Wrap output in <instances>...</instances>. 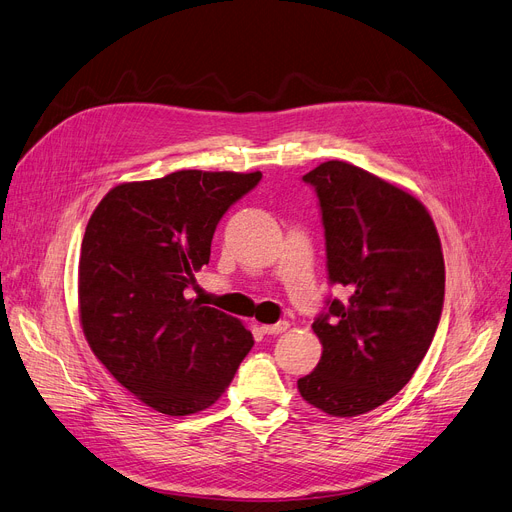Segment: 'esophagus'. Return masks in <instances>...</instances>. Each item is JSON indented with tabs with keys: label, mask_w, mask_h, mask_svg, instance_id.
Returning a JSON list of instances; mask_svg holds the SVG:
<instances>
[{
	"label": "esophagus",
	"mask_w": 512,
	"mask_h": 512,
	"mask_svg": "<svg viewBox=\"0 0 512 512\" xmlns=\"http://www.w3.org/2000/svg\"><path fill=\"white\" fill-rule=\"evenodd\" d=\"M288 328V322L282 320V322H276V324H261V330L265 332V335H282V332Z\"/></svg>",
	"instance_id": "34e87169"
}]
</instances>
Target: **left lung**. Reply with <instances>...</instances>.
<instances>
[{
	"mask_svg": "<svg viewBox=\"0 0 512 512\" xmlns=\"http://www.w3.org/2000/svg\"><path fill=\"white\" fill-rule=\"evenodd\" d=\"M303 182L320 201L328 278L351 297L328 301L311 324L322 358L297 387L330 416H360L406 387L435 337L446 291L441 240L412 192L370 171L326 161Z\"/></svg>",
	"mask_w": 512,
	"mask_h": 512,
	"instance_id": "8db88e82",
	"label": "left lung"
}]
</instances>
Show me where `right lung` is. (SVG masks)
Returning <instances> with one entry per match:
<instances>
[{"mask_svg":"<svg viewBox=\"0 0 512 512\" xmlns=\"http://www.w3.org/2000/svg\"><path fill=\"white\" fill-rule=\"evenodd\" d=\"M261 171H175L110 190L79 253V320L96 358L142 404L188 416L213 406L253 347L234 316L186 299L219 219Z\"/></svg>","mask_w":512,"mask_h":512,"instance_id":"1","label":"right lung"}]
</instances>
